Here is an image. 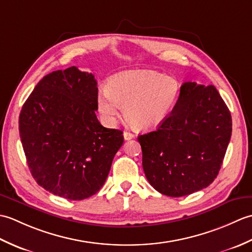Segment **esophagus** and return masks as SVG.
Here are the masks:
<instances>
[{"label": "esophagus", "instance_id": "34e87169", "mask_svg": "<svg viewBox=\"0 0 252 252\" xmlns=\"http://www.w3.org/2000/svg\"><path fill=\"white\" fill-rule=\"evenodd\" d=\"M123 137H125V140H131V138H133L134 137V134H133V133H131V132H127V131H126L125 133H123Z\"/></svg>", "mask_w": 252, "mask_h": 252}]
</instances>
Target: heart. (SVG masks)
<instances>
[{"label": "heart", "instance_id": "1", "mask_svg": "<svg viewBox=\"0 0 252 252\" xmlns=\"http://www.w3.org/2000/svg\"><path fill=\"white\" fill-rule=\"evenodd\" d=\"M180 83L172 77L151 70L126 71L112 78L97 97L98 111L106 126L116 125L122 107L136 129L154 130L174 109Z\"/></svg>", "mask_w": 252, "mask_h": 252}]
</instances>
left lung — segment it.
Wrapping results in <instances>:
<instances>
[{"instance_id":"left-lung-1","label":"left lung","mask_w":252,"mask_h":252,"mask_svg":"<svg viewBox=\"0 0 252 252\" xmlns=\"http://www.w3.org/2000/svg\"><path fill=\"white\" fill-rule=\"evenodd\" d=\"M231 135V112L218 90L184 82L168 119L137 137L149 184L170 197L206 189L221 169Z\"/></svg>"}]
</instances>
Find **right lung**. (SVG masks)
Instances as JSON below:
<instances>
[{
  "instance_id": "add662e5",
  "label": "right lung",
  "mask_w": 252,
  "mask_h": 252,
  "mask_svg": "<svg viewBox=\"0 0 252 252\" xmlns=\"http://www.w3.org/2000/svg\"><path fill=\"white\" fill-rule=\"evenodd\" d=\"M97 82L77 67L46 74L19 115V134L30 172L47 191L70 200L96 194L123 144L120 130L95 115Z\"/></svg>"
}]
</instances>
